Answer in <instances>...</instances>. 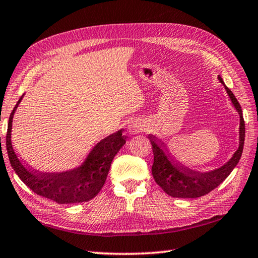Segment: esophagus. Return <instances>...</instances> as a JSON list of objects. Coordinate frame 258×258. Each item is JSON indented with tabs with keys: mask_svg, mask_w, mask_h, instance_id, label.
<instances>
[{
	"mask_svg": "<svg viewBox=\"0 0 258 258\" xmlns=\"http://www.w3.org/2000/svg\"><path fill=\"white\" fill-rule=\"evenodd\" d=\"M147 125L143 120H134L132 123H130L127 126V132L130 134H137L145 132Z\"/></svg>",
	"mask_w": 258,
	"mask_h": 258,
	"instance_id": "esophagus-1",
	"label": "esophagus"
}]
</instances>
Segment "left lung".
<instances>
[{
    "instance_id": "8db88e82",
    "label": "left lung",
    "mask_w": 258,
    "mask_h": 258,
    "mask_svg": "<svg viewBox=\"0 0 258 258\" xmlns=\"http://www.w3.org/2000/svg\"><path fill=\"white\" fill-rule=\"evenodd\" d=\"M218 81L224 85L226 93L232 102L235 110L239 113L240 126H239V147L233 156L229 161L216 169L209 172H194L190 169L183 168L182 166L169 158L166 154L164 147L156 141V140L149 135V140L154 151V165H152L151 172L155 181L166 194L174 198H198L202 196L207 195L208 192L215 189L223 182L233 168L239 163L241 157L244 143V121L242 117L241 107L235 99L234 94L231 90L226 87L222 77L218 75Z\"/></svg>"
}]
</instances>
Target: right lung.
Returning <instances> with one entry per match:
<instances>
[{"label":"right lung","mask_w":258,"mask_h":258,"mask_svg":"<svg viewBox=\"0 0 258 258\" xmlns=\"http://www.w3.org/2000/svg\"><path fill=\"white\" fill-rule=\"evenodd\" d=\"M23 98L24 95L11 112L7 132L9 160L17 175L35 194L58 204H78L93 199L107 180L113 157L125 145L126 138L123 135V130L100 140L85 160L75 168L56 173L30 171L17 157L11 143L12 119Z\"/></svg>","instance_id":"right-lung-1"}]
</instances>
